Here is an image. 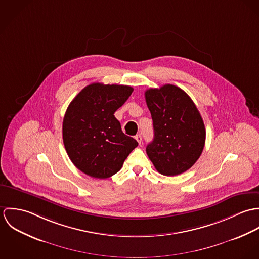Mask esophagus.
Wrapping results in <instances>:
<instances>
[{
  "label": "esophagus",
  "mask_w": 259,
  "mask_h": 259,
  "mask_svg": "<svg viewBox=\"0 0 259 259\" xmlns=\"http://www.w3.org/2000/svg\"><path fill=\"white\" fill-rule=\"evenodd\" d=\"M135 139H136L137 142L141 145V143H142V136H141V135H137V136L135 137Z\"/></svg>",
  "instance_id": "34e87169"
}]
</instances>
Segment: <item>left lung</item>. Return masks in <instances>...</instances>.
<instances>
[{"label":"left lung","instance_id":"left-lung-1","mask_svg":"<svg viewBox=\"0 0 259 259\" xmlns=\"http://www.w3.org/2000/svg\"><path fill=\"white\" fill-rule=\"evenodd\" d=\"M153 121V141L147 153L155 169L167 177L181 175L199 158L205 144L202 117L181 88L164 84L145 93Z\"/></svg>","mask_w":259,"mask_h":259}]
</instances>
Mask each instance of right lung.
Masks as SVG:
<instances>
[{"mask_svg": "<svg viewBox=\"0 0 259 259\" xmlns=\"http://www.w3.org/2000/svg\"><path fill=\"white\" fill-rule=\"evenodd\" d=\"M130 85L94 82L71 102L64 116L63 140L70 159L95 179L115 175L138 142L125 136L114 112L130 98Z\"/></svg>", "mask_w": 259, "mask_h": 259, "instance_id": "right-lung-1", "label": "right lung"}]
</instances>
